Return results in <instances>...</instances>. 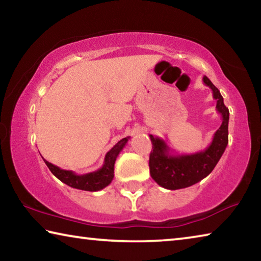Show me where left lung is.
Listing matches in <instances>:
<instances>
[{
    "label": "left lung",
    "instance_id": "left-lung-1",
    "mask_svg": "<svg viewBox=\"0 0 261 261\" xmlns=\"http://www.w3.org/2000/svg\"><path fill=\"white\" fill-rule=\"evenodd\" d=\"M202 82L213 92L216 100V110L221 115L222 123L213 136L210 146L204 151L191 154H174L166 141L149 135L153 151L149 155L151 177L168 190L189 188L207 177L214 169L228 145L229 110L223 103V98L208 78L204 76Z\"/></svg>",
    "mask_w": 261,
    "mask_h": 261
}]
</instances>
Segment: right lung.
Masks as SVG:
<instances>
[{
	"instance_id": "1",
	"label": "right lung",
	"mask_w": 261,
	"mask_h": 261,
	"mask_svg": "<svg viewBox=\"0 0 261 261\" xmlns=\"http://www.w3.org/2000/svg\"><path fill=\"white\" fill-rule=\"evenodd\" d=\"M129 139L130 137H126V138H123L118 141V143L106 154L102 167L98 170L92 171V173L78 175L72 170L61 169L60 167L46 161L45 159H43V161H45L47 167L49 168L53 175L59 178L61 182L69 185V187L78 190H84V191H100V190L105 189L112 183V180L114 178L115 161H116L118 154H120L122 149L124 148Z\"/></svg>"
}]
</instances>
